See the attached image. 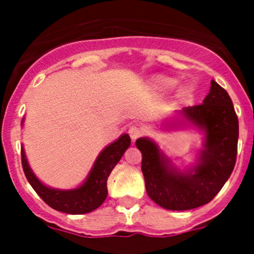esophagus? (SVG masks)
Here are the masks:
<instances>
[{
  "label": "esophagus",
  "instance_id": "obj_1",
  "mask_svg": "<svg viewBox=\"0 0 254 254\" xmlns=\"http://www.w3.org/2000/svg\"><path fill=\"white\" fill-rule=\"evenodd\" d=\"M127 132H129V135H130V137H131L132 141H135L137 137H140L142 135V129L139 127V125H131V127H129Z\"/></svg>",
  "mask_w": 254,
  "mask_h": 254
}]
</instances>
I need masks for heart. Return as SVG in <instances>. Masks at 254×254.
Segmentation results:
<instances>
[{"label": "heart", "mask_w": 254, "mask_h": 254, "mask_svg": "<svg viewBox=\"0 0 254 254\" xmlns=\"http://www.w3.org/2000/svg\"><path fill=\"white\" fill-rule=\"evenodd\" d=\"M156 84H157L160 88L168 89V88H172V87L175 86L176 81L175 79L168 78V77H158V78H156Z\"/></svg>", "instance_id": "1"}]
</instances>
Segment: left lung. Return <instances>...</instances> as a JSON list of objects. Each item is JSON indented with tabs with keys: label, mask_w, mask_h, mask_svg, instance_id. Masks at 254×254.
<instances>
[{
	"label": "left lung",
	"mask_w": 254,
	"mask_h": 254,
	"mask_svg": "<svg viewBox=\"0 0 254 254\" xmlns=\"http://www.w3.org/2000/svg\"><path fill=\"white\" fill-rule=\"evenodd\" d=\"M183 118L203 130L204 148L198 162L179 171L148 137L136 140L148 196L167 210H190L211 201L231 176L236 163L238 119L229 93L211 81L199 106L187 107Z\"/></svg>",
	"instance_id": "1"
}]
</instances>
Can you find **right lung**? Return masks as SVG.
I'll use <instances>...</instances> for the list:
<instances>
[{
    "instance_id": "add662e5",
    "label": "right lung",
    "mask_w": 254,
    "mask_h": 254,
    "mask_svg": "<svg viewBox=\"0 0 254 254\" xmlns=\"http://www.w3.org/2000/svg\"><path fill=\"white\" fill-rule=\"evenodd\" d=\"M130 143L131 140L129 135L123 134L119 139L107 146L98 155L84 183L81 184L78 188L70 189V190L53 189L43 184L30 170L23 146L20 153L22 167L30 186L49 206L66 214H87L101 206L106 200L108 195L107 179Z\"/></svg>"
}]
</instances>
